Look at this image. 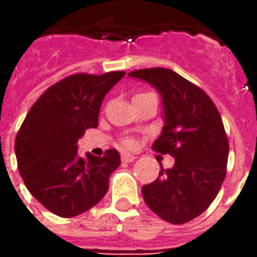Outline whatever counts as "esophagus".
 I'll return each instance as SVG.
<instances>
[{"label":"esophagus","instance_id":"34e87169","mask_svg":"<svg viewBox=\"0 0 257 257\" xmlns=\"http://www.w3.org/2000/svg\"><path fill=\"white\" fill-rule=\"evenodd\" d=\"M121 160H122V162H132L136 160V157L132 156V154H129V153H122V154H121Z\"/></svg>","mask_w":257,"mask_h":257}]
</instances>
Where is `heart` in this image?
Masks as SVG:
<instances>
[{"mask_svg": "<svg viewBox=\"0 0 257 257\" xmlns=\"http://www.w3.org/2000/svg\"><path fill=\"white\" fill-rule=\"evenodd\" d=\"M132 145V142L131 140H123V146H131Z\"/></svg>", "mask_w": 257, "mask_h": 257, "instance_id": "heart-1", "label": "heart"}]
</instances>
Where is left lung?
Masks as SVG:
<instances>
[{"mask_svg":"<svg viewBox=\"0 0 257 257\" xmlns=\"http://www.w3.org/2000/svg\"><path fill=\"white\" fill-rule=\"evenodd\" d=\"M129 77L153 85L162 97L164 121L153 150L175 158L171 169L142 187L147 206L172 224L209 208L227 173L228 140L215 103L199 86L169 68L135 70Z\"/></svg>","mask_w":257,"mask_h":257,"instance_id":"8db88e82","label":"left lung"}]
</instances>
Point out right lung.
<instances>
[{
    "instance_id": "obj_1",
    "label": "right lung",
    "mask_w": 257,
    "mask_h": 257,
    "mask_svg": "<svg viewBox=\"0 0 257 257\" xmlns=\"http://www.w3.org/2000/svg\"><path fill=\"white\" fill-rule=\"evenodd\" d=\"M125 71L73 74L48 88L31 106L15 140L26 187L48 210L74 217L95 206L121 164L117 150L78 156L77 142L97 126L101 101Z\"/></svg>"
}]
</instances>
